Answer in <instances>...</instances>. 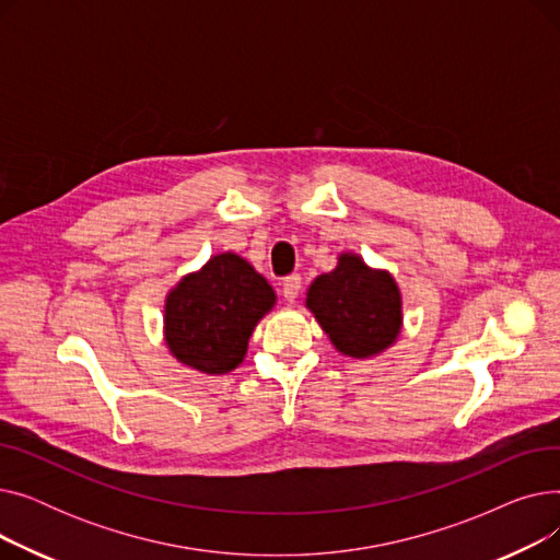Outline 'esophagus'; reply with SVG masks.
Instances as JSON below:
<instances>
[{
  "instance_id": "esophagus-1",
  "label": "esophagus",
  "mask_w": 560,
  "mask_h": 560,
  "mask_svg": "<svg viewBox=\"0 0 560 560\" xmlns=\"http://www.w3.org/2000/svg\"><path fill=\"white\" fill-rule=\"evenodd\" d=\"M300 290H302V277L300 275H290V277L283 279L281 292H283V300L285 302H290V304L295 302L298 295H300Z\"/></svg>"
}]
</instances>
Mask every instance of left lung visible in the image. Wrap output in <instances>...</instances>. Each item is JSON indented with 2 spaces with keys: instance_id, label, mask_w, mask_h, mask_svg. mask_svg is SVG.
Segmentation results:
<instances>
[{
  "instance_id": "1",
  "label": "left lung",
  "mask_w": 560,
  "mask_h": 560,
  "mask_svg": "<svg viewBox=\"0 0 560 560\" xmlns=\"http://www.w3.org/2000/svg\"><path fill=\"white\" fill-rule=\"evenodd\" d=\"M306 308L345 357L372 359L401 334V290L388 270H376L351 252L306 290Z\"/></svg>"
}]
</instances>
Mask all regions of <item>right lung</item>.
I'll return each instance as SVG.
<instances>
[{
    "mask_svg": "<svg viewBox=\"0 0 560 560\" xmlns=\"http://www.w3.org/2000/svg\"><path fill=\"white\" fill-rule=\"evenodd\" d=\"M275 304L272 285L243 256L215 254L167 292L170 354L201 374H226L243 363L249 336Z\"/></svg>",
    "mask_w": 560,
    "mask_h": 560,
    "instance_id": "right-lung-1",
    "label": "right lung"
}]
</instances>
